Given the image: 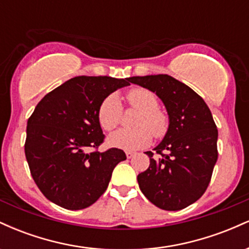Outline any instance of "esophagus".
<instances>
[{
	"label": "esophagus",
	"instance_id": "1",
	"mask_svg": "<svg viewBox=\"0 0 249 249\" xmlns=\"http://www.w3.org/2000/svg\"><path fill=\"white\" fill-rule=\"evenodd\" d=\"M125 154H126V158L130 159V158H132V157H133L136 153L131 152V151H126V152H125Z\"/></svg>",
	"mask_w": 249,
	"mask_h": 249
}]
</instances>
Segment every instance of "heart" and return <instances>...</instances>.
<instances>
[{
    "mask_svg": "<svg viewBox=\"0 0 249 249\" xmlns=\"http://www.w3.org/2000/svg\"><path fill=\"white\" fill-rule=\"evenodd\" d=\"M126 101L130 107L141 112L134 119L136 127L122 128L108 137L112 146L126 151L146 147L152 137L159 139L168 130V117L159 108L158 99L152 91L137 88L127 92ZM123 105L116 93H111L103 99L98 108V121L105 131H112L122 123Z\"/></svg>",
    "mask_w": 249,
    "mask_h": 249,
    "instance_id": "heart-1",
    "label": "heart"
}]
</instances>
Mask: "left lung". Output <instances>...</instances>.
Segmentation results:
<instances>
[{"label": "left lung", "mask_w": 249, "mask_h": 249, "mask_svg": "<svg viewBox=\"0 0 249 249\" xmlns=\"http://www.w3.org/2000/svg\"><path fill=\"white\" fill-rule=\"evenodd\" d=\"M133 84L156 93L166 107L170 125L164 139L148 151L150 166L139 173V188L157 207L179 211L207 190L218 159V128L204 99L168 75L136 76Z\"/></svg>", "instance_id": "8db88e82"}]
</instances>
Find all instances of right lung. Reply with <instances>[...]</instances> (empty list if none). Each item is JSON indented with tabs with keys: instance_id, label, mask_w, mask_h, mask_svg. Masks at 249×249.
Wrapping results in <instances>:
<instances>
[{
	"instance_id": "right-lung-1",
	"label": "right lung",
	"mask_w": 249,
	"mask_h": 249,
	"mask_svg": "<svg viewBox=\"0 0 249 249\" xmlns=\"http://www.w3.org/2000/svg\"><path fill=\"white\" fill-rule=\"evenodd\" d=\"M127 85V78L73 77L37 104L28 119L24 152L34 181L53 204L71 211L91 206L107 191L116 165L126 159L119 148H97L105 138L99 105Z\"/></svg>"
}]
</instances>
